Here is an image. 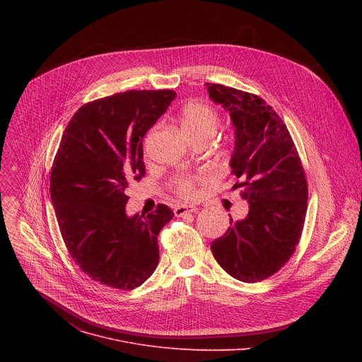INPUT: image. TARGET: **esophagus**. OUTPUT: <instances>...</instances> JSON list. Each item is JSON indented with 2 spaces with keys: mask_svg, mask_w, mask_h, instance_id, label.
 Segmentation results:
<instances>
[{
  "mask_svg": "<svg viewBox=\"0 0 362 362\" xmlns=\"http://www.w3.org/2000/svg\"><path fill=\"white\" fill-rule=\"evenodd\" d=\"M195 211H198V207L194 206V205H178L174 209V214L177 217L185 216V214H189V213H195Z\"/></svg>",
  "mask_w": 362,
  "mask_h": 362,
  "instance_id": "obj_1",
  "label": "esophagus"
}]
</instances>
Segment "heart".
Returning <instances> with one entry per match:
<instances>
[{
  "label": "heart",
  "mask_w": 362,
  "mask_h": 362,
  "mask_svg": "<svg viewBox=\"0 0 362 362\" xmlns=\"http://www.w3.org/2000/svg\"><path fill=\"white\" fill-rule=\"evenodd\" d=\"M180 121L182 131L194 142L202 138H211L218 128L220 117L211 105L192 102L182 108ZM199 180L201 177L198 175L180 177L174 182V188L182 197H194L197 194V184Z\"/></svg>",
  "instance_id": "1"
}]
</instances>
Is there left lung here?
<instances>
[{
  "label": "left lung",
  "instance_id": "8db88e82",
  "mask_svg": "<svg viewBox=\"0 0 362 362\" xmlns=\"http://www.w3.org/2000/svg\"><path fill=\"white\" fill-rule=\"evenodd\" d=\"M206 86L209 98L230 112L235 134L230 167L250 205L245 218L230 217L227 233L210 250L230 276L257 283L280 270L300 243L308 206L305 171L287 127L263 99Z\"/></svg>",
  "mask_w": 362,
  "mask_h": 362
}]
</instances>
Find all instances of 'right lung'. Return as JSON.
<instances>
[{
	"mask_svg": "<svg viewBox=\"0 0 362 362\" xmlns=\"http://www.w3.org/2000/svg\"><path fill=\"white\" fill-rule=\"evenodd\" d=\"M173 90H128L81 107L68 122L50 177L65 247L93 280L132 290L158 263L157 235L173 210L128 216L125 188L145 175L142 141L175 99Z\"/></svg>",
	"mask_w": 362,
	"mask_h": 362,
	"instance_id": "right-lung-1",
	"label": "right lung"
}]
</instances>
